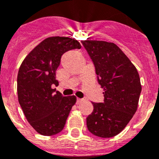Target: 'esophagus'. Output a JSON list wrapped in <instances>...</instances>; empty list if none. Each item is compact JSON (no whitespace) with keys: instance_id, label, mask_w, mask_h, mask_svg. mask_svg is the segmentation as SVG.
<instances>
[{"instance_id":"esophagus-1","label":"esophagus","mask_w":159,"mask_h":159,"mask_svg":"<svg viewBox=\"0 0 159 159\" xmlns=\"http://www.w3.org/2000/svg\"><path fill=\"white\" fill-rule=\"evenodd\" d=\"M83 101H84V100H83V99H80V98H77L76 104H77V105H78V104H80L81 102H83Z\"/></svg>"}]
</instances>
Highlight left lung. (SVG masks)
Instances as JSON below:
<instances>
[{"label": "left lung", "instance_id": "obj_1", "mask_svg": "<svg viewBox=\"0 0 159 159\" xmlns=\"http://www.w3.org/2000/svg\"><path fill=\"white\" fill-rule=\"evenodd\" d=\"M95 68L98 84L104 89V102H92L87 118L88 130L103 138L119 134L135 114L141 92L138 72L127 56L113 43L81 41Z\"/></svg>", "mask_w": 159, "mask_h": 159}]
</instances>
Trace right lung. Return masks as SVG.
<instances>
[{"label": "right lung", "instance_id": "1", "mask_svg": "<svg viewBox=\"0 0 159 159\" xmlns=\"http://www.w3.org/2000/svg\"><path fill=\"white\" fill-rule=\"evenodd\" d=\"M80 48V43L74 39L48 37L25 57L19 68V105L27 121L41 135L52 136L61 132L76 101L74 95L64 97L51 87L58 85L56 70L63 54Z\"/></svg>", "mask_w": 159, "mask_h": 159}]
</instances>
